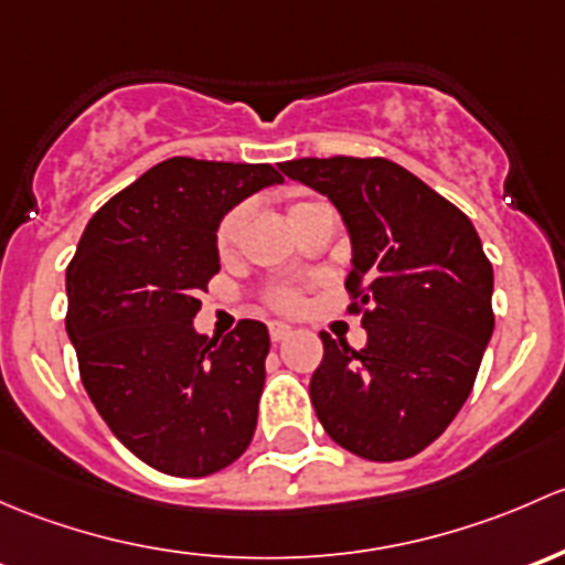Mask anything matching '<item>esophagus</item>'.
<instances>
[{
    "mask_svg": "<svg viewBox=\"0 0 565 565\" xmlns=\"http://www.w3.org/2000/svg\"><path fill=\"white\" fill-rule=\"evenodd\" d=\"M269 337H271V342H285L290 337V326H285V323H271L269 326Z\"/></svg>",
    "mask_w": 565,
    "mask_h": 565,
    "instance_id": "1",
    "label": "esophagus"
}]
</instances>
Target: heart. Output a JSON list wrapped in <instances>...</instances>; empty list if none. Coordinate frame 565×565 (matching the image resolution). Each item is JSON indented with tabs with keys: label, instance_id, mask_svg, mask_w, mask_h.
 Returning <instances> with one entry per match:
<instances>
[{
	"label": "heart",
	"instance_id": "b5f03b06",
	"mask_svg": "<svg viewBox=\"0 0 565 565\" xmlns=\"http://www.w3.org/2000/svg\"><path fill=\"white\" fill-rule=\"evenodd\" d=\"M312 201H294L288 209V217H294L296 212H301L305 206H310ZM239 223H242V212L239 209H234V212L225 214L223 220H220L217 225V234H214V247H217V253L223 255H231V249H234V242H236V234H239ZM271 301H275V307H280V310H294L296 305H299V296L294 294V290H277L275 296H271Z\"/></svg>",
	"mask_w": 565,
	"mask_h": 565
}]
</instances>
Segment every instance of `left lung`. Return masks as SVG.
I'll return each instance as SVG.
<instances>
[{"label": "left lung", "instance_id": "1", "mask_svg": "<svg viewBox=\"0 0 565 565\" xmlns=\"http://www.w3.org/2000/svg\"><path fill=\"white\" fill-rule=\"evenodd\" d=\"M280 171L329 198L351 236L345 288L367 345L321 331L310 399L326 435L372 462L427 449L468 399L495 329L492 264L455 203L386 157H301Z\"/></svg>", "mask_w": 565, "mask_h": 565}]
</instances>
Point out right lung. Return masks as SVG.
<instances>
[{
  "label": "right lung",
  "mask_w": 565,
  "mask_h": 565,
  "mask_svg": "<svg viewBox=\"0 0 565 565\" xmlns=\"http://www.w3.org/2000/svg\"><path fill=\"white\" fill-rule=\"evenodd\" d=\"M269 162L171 157L95 212L67 266V334L110 433L168 476L217 473L258 422L269 331L198 334V294L220 271L217 225L280 184Z\"/></svg>",
  "instance_id": "add662e5"
}]
</instances>
